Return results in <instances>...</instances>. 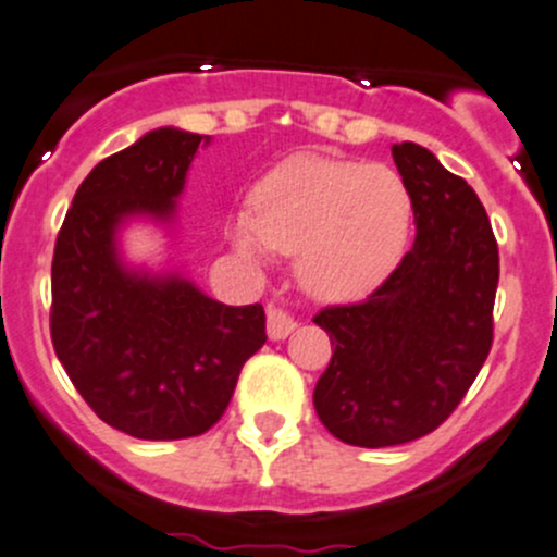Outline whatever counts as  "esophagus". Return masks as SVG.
Segmentation results:
<instances>
[{"label": "esophagus", "instance_id": "1", "mask_svg": "<svg viewBox=\"0 0 557 557\" xmlns=\"http://www.w3.org/2000/svg\"><path fill=\"white\" fill-rule=\"evenodd\" d=\"M296 327V318L283 307H274L269 304L267 307V331L272 338H285Z\"/></svg>", "mask_w": 557, "mask_h": 557}]
</instances>
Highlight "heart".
Listing matches in <instances>:
<instances>
[{"mask_svg": "<svg viewBox=\"0 0 557 557\" xmlns=\"http://www.w3.org/2000/svg\"><path fill=\"white\" fill-rule=\"evenodd\" d=\"M411 219V189L395 168L298 154L263 175L256 208L234 210L230 239L256 261L274 250L298 253V277L309 294L347 301L395 269Z\"/></svg>", "mask_w": 557, "mask_h": 557, "instance_id": "heart-1", "label": "heart"}]
</instances>
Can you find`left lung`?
<instances>
[{"label": "left lung", "instance_id": "1", "mask_svg": "<svg viewBox=\"0 0 557 557\" xmlns=\"http://www.w3.org/2000/svg\"><path fill=\"white\" fill-rule=\"evenodd\" d=\"M392 157L411 189L417 239L366 301L314 314L333 344L314 411L333 437L360 448L437 430L494 342L499 248L485 208L424 146L403 140Z\"/></svg>", "mask_w": 557, "mask_h": 557}]
</instances>
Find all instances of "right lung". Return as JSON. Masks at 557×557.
Segmentation results:
<instances>
[{
	"instance_id": "1",
	"label": "right lung",
	"mask_w": 557,
	"mask_h": 557,
	"mask_svg": "<svg viewBox=\"0 0 557 557\" xmlns=\"http://www.w3.org/2000/svg\"><path fill=\"white\" fill-rule=\"evenodd\" d=\"M208 136L160 127L92 168L52 256L50 336L98 419L140 441L208 432L245 360L267 342L261 304L226 307L181 274L127 269L116 230L133 215L171 221Z\"/></svg>"
}]
</instances>
